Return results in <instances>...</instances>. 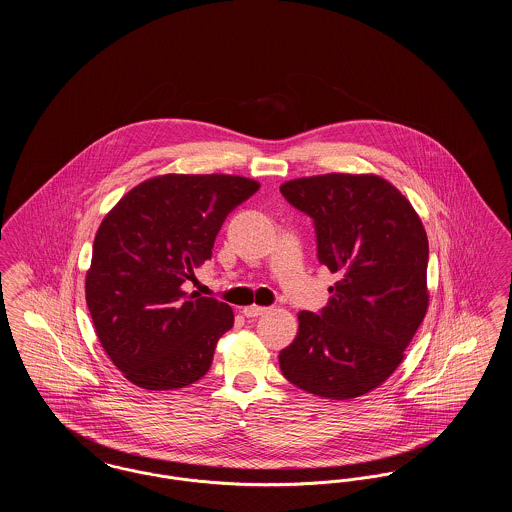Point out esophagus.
Wrapping results in <instances>:
<instances>
[{"mask_svg": "<svg viewBox=\"0 0 512 512\" xmlns=\"http://www.w3.org/2000/svg\"><path fill=\"white\" fill-rule=\"evenodd\" d=\"M267 307H259V305H249V307H244L245 317L253 318V317H261V315H265L267 313Z\"/></svg>", "mask_w": 512, "mask_h": 512, "instance_id": "1", "label": "esophagus"}]
</instances>
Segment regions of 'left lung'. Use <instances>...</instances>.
Listing matches in <instances>:
<instances>
[{"mask_svg":"<svg viewBox=\"0 0 512 512\" xmlns=\"http://www.w3.org/2000/svg\"><path fill=\"white\" fill-rule=\"evenodd\" d=\"M280 192L313 219L318 261L338 274L328 305L297 315L280 370L318 397H361L401 365L426 317V230L409 199L376 174L295 178Z\"/></svg>","mask_w":512,"mask_h":512,"instance_id":"8db88e82","label":"left lung"}]
</instances>
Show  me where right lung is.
<instances>
[{
    "mask_svg": "<svg viewBox=\"0 0 512 512\" xmlns=\"http://www.w3.org/2000/svg\"><path fill=\"white\" fill-rule=\"evenodd\" d=\"M259 190L232 174H163L132 188L101 220L86 303L99 343L138 388L178 390L203 378L230 305L182 290L213 255L228 213Z\"/></svg>",
    "mask_w": 512,
    "mask_h": 512,
    "instance_id": "1",
    "label": "right lung"
}]
</instances>
